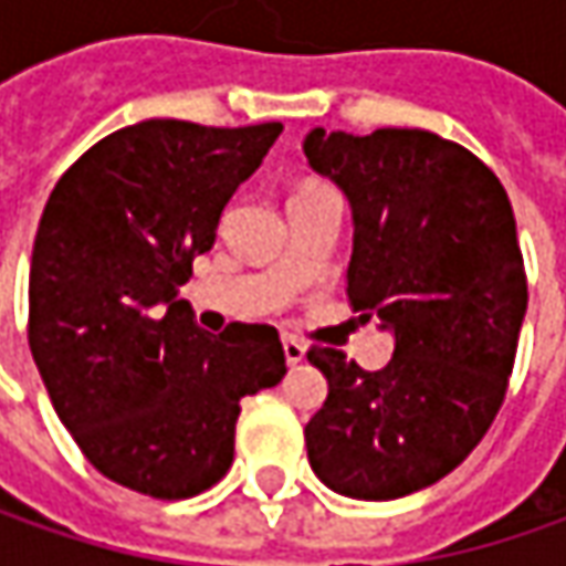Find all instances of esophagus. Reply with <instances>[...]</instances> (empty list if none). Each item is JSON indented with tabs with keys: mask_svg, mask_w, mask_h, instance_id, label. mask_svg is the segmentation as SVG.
<instances>
[{
	"mask_svg": "<svg viewBox=\"0 0 566 566\" xmlns=\"http://www.w3.org/2000/svg\"><path fill=\"white\" fill-rule=\"evenodd\" d=\"M283 356H286L290 365H298L305 359V343H298L295 337H283Z\"/></svg>",
	"mask_w": 566,
	"mask_h": 566,
	"instance_id": "obj_1",
	"label": "esophagus"
}]
</instances>
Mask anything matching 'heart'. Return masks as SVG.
I'll return each mask as SVG.
<instances>
[{"label": "heart", "instance_id": "obj_1", "mask_svg": "<svg viewBox=\"0 0 566 566\" xmlns=\"http://www.w3.org/2000/svg\"><path fill=\"white\" fill-rule=\"evenodd\" d=\"M308 186H321V182H305V186H302V188H308Z\"/></svg>", "mask_w": 566, "mask_h": 566}]
</instances>
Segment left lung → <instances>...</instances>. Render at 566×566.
<instances>
[{"mask_svg":"<svg viewBox=\"0 0 566 566\" xmlns=\"http://www.w3.org/2000/svg\"><path fill=\"white\" fill-rule=\"evenodd\" d=\"M305 157L353 207L346 295L394 334L380 371L308 349L327 378L308 463L337 494L394 501L460 467L504 402L530 302L513 207L475 154L422 128H315Z\"/></svg>","mask_w":566,"mask_h":566,"instance_id":"1","label":"left lung"}]
</instances>
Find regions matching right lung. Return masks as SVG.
<instances>
[{"label":"right lung","instance_id":"1","mask_svg":"<svg viewBox=\"0 0 566 566\" xmlns=\"http://www.w3.org/2000/svg\"><path fill=\"white\" fill-rule=\"evenodd\" d=\"M280 132L138 122L81 154L43 207L28 283L33 361L87 463L138 494L182 501L217 485L242 397L286 375L271 324L213 337L179 298Z\"/></svg>","mask_w":566,"mask_h":566}]
</instances>
